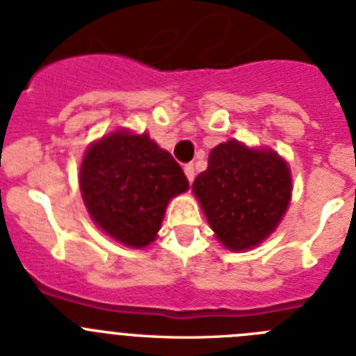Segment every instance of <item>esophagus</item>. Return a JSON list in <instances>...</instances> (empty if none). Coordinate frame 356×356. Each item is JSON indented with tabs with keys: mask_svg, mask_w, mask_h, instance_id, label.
Segmentation results:
<instances>
[{
	"mask_svg": "<svg viewBox=\"0 0 356 356\" xmlns=\"http://www.w3.org/2000/svg\"><path fill=\"white\" fill-rule=\"evenodd\" d=\"M184 174H186L188 181L193 182V179H195V166H193V163H188V165H184Z\"/></svg>",
	"mask_w": 356,
	"mask_h": 356,
	"instance_id": "1",
	"label": "esophagus"
}]
</instances>
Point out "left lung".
<instances>
[{
    "mask_svg": "<svg viewBox=\"0 0 356 356\" xmlns=\"http://www.w3.org/2000/svg\"><path fill=\"white\" fill-rule=\"evenodd\" d=\"M193 193L218 242L229 251H245L274 233L290 204L292 177L274 150L229 140L209 152Z\"/></svg>",
    "mask_w": 356,
    "mask_h": 356,
    "instance_id": "obj_1",
    "label": "left lung"
}]
</instances>
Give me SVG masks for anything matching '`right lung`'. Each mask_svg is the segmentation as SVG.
Wrapping results in <instances>:
<instances>
[{"label":"right lung","instance_id":"add662e5","mask_svg":"<svg viewBox=\"0 0 356 356\" xmlns=\"http://www.w3.org/2000/svg\"><path fill=\"white\" fill-rule=\"evenodd\" d=\"M188 186L177 161L147 132H111L89 145L80 165V191L92 222L136 249L156 240L170 199Z\"/></svg>","mask_w":356,"mask_h":356}]
</instances>
